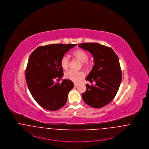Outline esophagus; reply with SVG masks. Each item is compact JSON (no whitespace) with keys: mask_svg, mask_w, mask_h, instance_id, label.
Wrapping results in <instances>:
<instances>
[{"mask_svg":"<svg viewBox=\"0 0 149 149\" xmlns=\"http://www.w3.org/2000/svg\"><path fill=\"white\" fill-rule=\"evenodd\" d=\"M74 87H77L78 86V84H74Z\"/></svg>","mask_w":149,"mask_h":149,"instance_id":"1","label":"esophagus"}]
</instances>
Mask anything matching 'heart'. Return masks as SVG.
Here are the masks:
<instances>
[{"label": "heart", "instance_id": "1", "mask_svg": "<svg viewBox=\"0 0 149 149\" xmlns=\"http://www.w3.org/2000/svg\"><path fill=\"white\" fill-rule=\"evenodd\" d=\"M73 56L82 62V66L84 67H88L90 65V62L88 61V54L87 52L82 49H77L73 53ZM60 64L62 68L64 70H67L70 65V59L67 56H63L60 61ZM85 74L83 71H74L70 70L65 73V77L74 82H78L84 78Z\"/></svg>", "mask_w": 149, "mask_h": 149}]
</instances>
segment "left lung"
I'll return each mask as SVG.
<instances>
[{"mask_svg":"<svg viewBox=\"0 0 149 149\" xmlns=\"http://www.w3.org/2000/svg\"><path fill=\"white\" fill-rule=\"evenodd\" d=\"M78 47L90 52L95 61L86 80L95 81L96 84H86L87 90L82 97L92 107H102L115 97L121 84L122 73L119 59L111 48L97 43H84Z\"/></svg>","mask_w":149,"mask_h":149,"instance_id":"1","label":"left lung"}]
</instances>
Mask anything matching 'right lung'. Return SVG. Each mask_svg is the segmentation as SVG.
<instances>
[{
  "label": "right lung",
  "mask_w": 149,
  "mask_h": 149,
  "mask_svg": "<svg viewBox=\"0 0 149 149\" xmlns=\"http://www.w3.org/2000/svg\"><path fill=\"white\" fill-rule=\"evenodd\" d=\"M76 44H52L40 46L31 54L26 70V82L35 101L43 108L56 111L64 106L74 87L70 79L58 81L63 76L61 58Z\"/></svg>",
  "instance_id": "obj_1"
}]
</instances>
